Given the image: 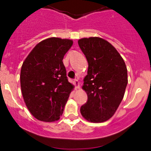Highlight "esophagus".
I'll list each match as a JSON object with an SVG mask.
<instances>
[{
    "mask_svg": "<svg viewBox=\"0 0 151 151\" xmlns=\"http://www.w3.org/2000/svg\"><path fill=\"white\" fill-rule=\"evenodd\" d=\"M74 85H75L76 89H79V88H80V82H79L77 80H74Z\"/></svg>",
    "mask_w": 151,
    "mask_h": 151,
    "instance_id": "1",
    "label": "esophagus"
}]
</instances>
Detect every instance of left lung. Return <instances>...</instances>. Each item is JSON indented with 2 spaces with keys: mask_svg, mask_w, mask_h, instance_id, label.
I'll list each match as a JSON object with an SVG mask.
<instances>
[{
  "mask_svg": "<svg viewBox=\"0 0 151 151\" xmlns=\"http://www.w3.org/2000/svg\"><path fill=\"white\" fill-rule=\"evenodd\" d=\"M78 45L88 63L83 85L88 101L80 112L89 122H104L113 116L124 96L128 83L126 63L116 49L104 39L83 38Z\"/></svg>",
  "mask_w": 151,
  "mask_h": 151,
  "instance_id": "8db88e82",
  "label": "left lung"
}]
</instances>
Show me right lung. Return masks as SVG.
Wrapping results in <instances>:
<instances>
[{
  "instance_id": "add662e5",
  "label": "right lung",
  "mask_w": 151,
  "mask_h": 151,
  "mask_svg": "<svg viewBox=\"0 0 151 151\" xmlns=\"http://www.w3.org/2000/svg\"><path fill=\"white\" fill-rule=\"evenodd\" d=\"M73 41L51 37L39 42L22 63L20 86L24 101L33 117L54 122L62 115L74 85L63 63Z\"/></svg>"
}]
</instances>
